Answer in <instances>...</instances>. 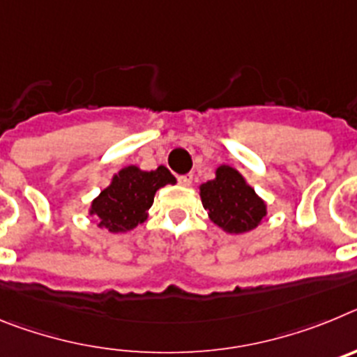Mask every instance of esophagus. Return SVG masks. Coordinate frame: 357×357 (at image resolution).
Here are the masks:
<instances>
[{"label": "esophagus", "instance_id": "esophagus-1", "mask_svg": "<svg viewBox=\"0 0 357 357\" xmlns=\"http://www.w3.org/2000/svg\"><path fill=\"white\" fill-rule=\"evenodd\" d=\"M191 182H193V175H191V173H188V175H181V176H178V184L184 185V188L191 185Z\"/></svg>", "mask_w": 357, "mask_h": 357}]
</instances>
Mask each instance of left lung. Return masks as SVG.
I'll return each instance as SVG.
<instances>
[{"label":"left lung","instance_id":"obj_1","mask_svg":"<svg viewBox=\"0 0 357 357\" xmlns=\"http://www.w3.org/2000/svg\"><path fill=\"white\" fill-rule=\"evenodd\" d=\"M198 189L209 220L227 234L250 232L263 223L268 213L266 202L229 164L218 166L213 181L200 184Z\"/></svg>","mask_w":357,"mask_h":357}]
</instances>
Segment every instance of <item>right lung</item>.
<instances>
[{"mask_svg":"<svg viewBox=\"0 0 357 357\" xmlns=\"http://www.w3.org/2000/svg\"><path fill=\"white\" fill-rule=\"evenodd\" d=\"M176 184L166 166L144 172L139 166H125L114 173L110 184L91 202L89 214L96 218L100 229L121 234L146 222L148 209L160 188Z\"/></svg>","mask_w":357,"mask_h":357,"instance_id":"add662e5","label":"right lung"}]
</instances>
